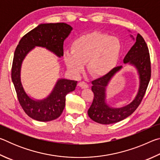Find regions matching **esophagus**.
Here are the masks:
<instances>
[{"label": "esophagus", "mask_w": 160, "mask_h": 160, "mask_svg": "<svg viewBox=\"0 0 160 160\" xmlns=\"http://www.w3.org/2000/svg\"><path fill=\"white\" fill-rule=\"evenodd\" d=\"M78 86L80 87L81 88H88L89 87L88 84H87L85 82H84V81H82V82H80L78 83Z\"/></svg>", "instance_id": "esophagus-1"}]
</instances>
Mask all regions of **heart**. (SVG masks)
I'll use <instances>...</instances> for the list:
<instances>
[{
	"mask_svg": "<svg viewBox=\"0 0 160 160\" xmlns=\"http://www.w3.org/2000/svg\"><path fill=\"white\" fill-rule=\"evenodd\" d=\"M122 46L118 38L93 32L82 35L71 44V51H66L63 59L75 75L82 72L85 63L94 77H103L114 68L120 58Z\"/></svg>",
	"mask_w": 160,
	"mask_h": 160,
	"instance_id": "b5f03b06",
	"label": "heart"
}]
</instances>
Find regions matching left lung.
Returning <instances> with one entry per match:
<instances>
[{"label": "left lung", "instance_id": "left-lung-1", "mask_svg": "<svg viewBox=\"0 0 160 160\" xmlns=\"http://www.w3.org/2000/svg\"><path fill=\"white\" fill-rule=\"evenodd\" d=\"M124 63H130L136 68L140 76V88L135 99L127 106L114 109L105 102V91L108 83L122 66L113 68L109 74L92 82L94 93L93 102L88 109V116L97 123L111 124L122 121L133 113L141 103L151 78V62L148 45L143 37L138 34L134 45L123 59Z\"/></svg>", "mask_w": 160, "mask_h": 160}]
</instances>
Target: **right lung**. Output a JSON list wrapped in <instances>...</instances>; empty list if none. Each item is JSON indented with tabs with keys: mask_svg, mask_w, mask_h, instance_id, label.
Returning a JSON list of instances; mask_svg holds the SVG:
<instances>
[{
	"mask_svg": "<svg viewBox=\"0 0 160 160\" xmlns=\"http://www.w3.org/2000/svg\"><path fill=\"white\" fill-rule=\"evenodd\" d=\"M72 30L66 23L41 24L24 35L15 48L11 78L22 109L29 117L39 121H50L61 115L66 105V96L73 91L78 81L59 80L51 94L42 101H34L28 96L20 81V68L24 58L34 47L47 48L58 56H63V42Z\"/></svg>",
	"mask_w": 160,
	"mask_h": 160,
	"instance_id": "add662e5",
	"label": "right lung"
}]
</instances>
